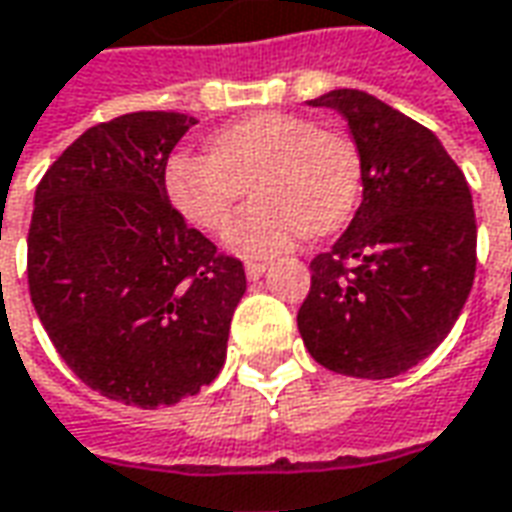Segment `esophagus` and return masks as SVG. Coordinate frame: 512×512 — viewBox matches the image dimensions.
Returning <instances> with one entry per match:
<instances>
[{
  "label": "esophagus",
  "mask_w": 512,
  "mask_h": 512,
  "mask_svg": "<svg viewBox=\"0 0 512 512\" xmlns=\"http://www.w3.org/2000/svg\"><path fill=\"white\" fill-rule=\"evenodd\" d=\"M269 269V263H260V260H252V263H246V277L249 280H260L263 274Z\"/></svg>",
  "instance_id": "esophagus-1"
}]
</instances>
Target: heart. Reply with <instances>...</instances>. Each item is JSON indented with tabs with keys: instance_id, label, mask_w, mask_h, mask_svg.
I'll use <instances>...</instances> for the list:
<instances>
[{
	"instance_id": "b5f03b06",
	"label": "heart",
	"mask_w": 512,
	"mask_h": 512,
	"mask_svg": "<svg viewBox=\"0 0 512 512\" xmlns=\"http://www.w3.org/2000/svg\"><path fill=\"white\" fill-rule=\"evenodd\" d=\"M361 184L356 142L294 111L232 120L204 137V154L170 156L165 168L170 204L201 232L227 227L246 190L257 198L227 232L241 255H274L300 235L339 232L356 215Z\"/></svg>"
}]
</instances>
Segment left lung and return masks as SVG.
Listing matches in <instances>:
<instances>
[{
  "instance_id": "8db88e82",
  "label": "left lung",
  "mask_w": 512,
  "mask_h": 512,
  "mask_svg": "<svg viewBox=\"0 0 512 512\" xmlns=\"http://www.w3.org/2000/svg\"><path fill=\"white\" fill-rule=\"evenodd\" d=\"M308 103L347 120L364 190L342 238L311 260L297 328L333 373L395 378L431 356L465 308L474 198L443 142L378 97L333 89Z\"/></svg>"
}]
</instances>
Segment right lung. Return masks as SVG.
Masks as SVG:
<instances>
[{
	"instance_id": "add662e5",
	"label": "right lung",
	"mask_w": 512,
	"mask_h": 512,
	"mask_svg": "<svg viewBox=\"0 0 512 512\" xmlns=\"http://www.w3.org/2000/svg\"><path fill=\"white\" fill-rule=\"evenodd\" d=\"M196 117L134 111L92 125L36 187L30 300L86 387L139 409L210 387L227 361L243 263L168 201L165 168Z\"/></svg>"
}]
</instances>
